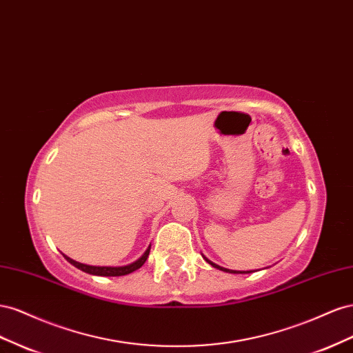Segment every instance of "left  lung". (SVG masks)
<instances>
[{
  "label": "left lung",
  "mask_w": 353,
  "mask_h": 353,
  "mask_svg": "<svg viewBox=\"0 0 353 353\" xmlns=\"http://www.w3.org/2000/svg\"><path fill=\"white\" fill-rule=\"evenodd\" d=\"M208 263L213 266V268H216V269H220V270H223V272H229V274H250L251 270H247V272H241V270H230V269H225V268H221V266H219V265H216V263H213V261H210L207 257H204Z\"/></svg>",
  "instance_id": "left-lung-1"
}]
</instances>
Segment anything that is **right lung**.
<instances>
[{"mask_svg": "<svg viewBox=\"0 0 353 353\" xmlns=\"http://www.w3.org/2000/svg\"><path fill=\"white\" fill-rule=\"evenodd\" d=\"M149 251H150V247L145 251V254H143L142 257H140L139 260L134 261V263L127 265V266H119V268H110V266H88V265L78 263V261L72 260L70 257H66V256H65V259L69 261L70 265H74L75 268L81 269L83 272H87V274H90V275H99V276H123V275L132 274V272L137 270L139 268H142V265L145 263L148 256H149Z\"/></svg>", "mask_w": 353, "mask_h": 353, "instance_id": "obj_1", "label": "right lung"}]
</instances>
